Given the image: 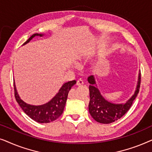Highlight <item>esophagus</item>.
I'll return each mask as SVG.
<instances>
[{
    "instance_id": "esophagus-1",
    "label": "esophagus",
    "mask_w": 152,
    "mask_h": 152,
    "mask_svg": "<svg viewBox=\"0 0 152 152\" xmlns=\"http://www.w3.org/2000/svg\"><path fill=\"white\" fill-rule=\"evenodd\" d=\"M76 84L77 85V86H81V85L84 84V81L82 80H78L77 81Z\"/></svg>"
}]
</instances>
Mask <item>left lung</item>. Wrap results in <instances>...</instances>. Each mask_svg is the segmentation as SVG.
I'll return each mask as SVG.
<instances>
[{
    "label": "left lung",
    "instance_id": "8db88e82",
    "mask_svg": "<svg viewBox=\"0 0 152 152\" xmlns=\"http://www.w3.org/2000/svg\"><path fill=\"white\" fill-rule=\"evenodd\" d=\"M141 75L139 73L138 85L134 95L124 104H113L109 102L102 96L99 89L95 85L94 76L88 77V82L90 84V102L88 105L89 113L93 119L102 124H110L121 118L132 107L134 99L139 93L140 86Z\"/></svg>",
    "mask_w": 152,
    "mask_h": 152
}]
</instances>
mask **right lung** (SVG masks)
<instances>
[{"label": "right lung", "mask_w": 152, "mask_h": 152, "mask_svg": "<svg viewBox=\"0 0 152 152\" xmlns=\"http://www.w3.org/2000/svg\"><path fill=\"white\" fill-rule=\"evenodd\" d=\"M42 37V34H34L32 35L23 45L30 42L31 39L34 37ZM76 84V81H70L64 84L60 88L57 95L48 102L45 104L40 106H34L26 104L18 96L15 84L14 86V96L16 100L21 108L23 111L34 121L39 123H49L54 120H57L63 113L65 107L66 100H67L68 94L71 87Z\"/></svg>", "instance_id": "1"}]
</instances>
